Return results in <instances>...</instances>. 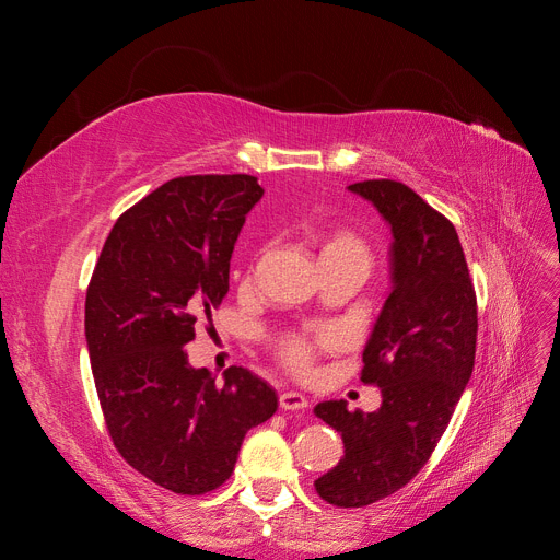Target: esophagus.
<instances>
[{"label":"esophagus","mask_w":560,"mask_h":560,"mask_svg":"<svg viewBox=\"0 0 560 560\" xmlns=\"http://www.w3.org/2000/svg\"><path fill=\"white\" fill-rule=\"evenodd\" d=\"M280 406L284 411H301L308 406V397L301 393H294V389H287V393L280 395Z\"/></svg>","instance_id":"obj_1"}]
</instances>
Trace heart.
<instances>
[{"mask_svg":"<svg viewBox=\"0 0 560 560\" xmlns=\"http://www.w3.org/2000/svg\"><path fill=\"white\" fill-rule=\"evenodd\" d=\"M334 252H360L366 257V247L358 238V235L350 231H336L331 233L325 247H322V254H334ZM336 341L334 331H319L315 336L311 334H290L284 336L278 343V354L284 362L287 369H292L294 374H308L315 362V354L319 348L331 346Z\"/></svg>","mask_w":560,"mask_h":560,"instance_id":"heart-1","label":"heart"}]
</instances>
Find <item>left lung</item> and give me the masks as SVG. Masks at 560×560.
Here are the masks:
<instances>
[{"label": "left lung", "instance_id": "8db88e82", "mask_svg": "<svg viewBox=\"0 0 560 560\" xmlns=\"http://www.w3.org/2000/svg\"><path fill=\"white\" fill-rule=\"evenodd\" d=\"M366 198L393 233L389 280L362 352V383L378 385V411L319 401L315 416L343 439L346 455L315 481L322 500L366 506L397 493L425 467L460 401L477 352V294L455 226L409 186L366 179Z\"/></svg>", "mask_w": 560, "mask_h": 560}]
</instances>
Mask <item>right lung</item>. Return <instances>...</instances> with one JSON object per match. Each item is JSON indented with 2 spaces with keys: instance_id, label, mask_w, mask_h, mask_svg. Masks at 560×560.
<instances>
[{
  "instance_id": "1",
  "label": "right lung",
  "mask_w": 560,
  "mask_h": 560,
  "mask_svg": "<svg viewBox=\"0 0 560 560\" xmlns=\"http://www.w3.org/2000/svg\"><path fill=\"white\" fill-rule=\"evenodd\" d=\"M264 189L252 175H189L126 210L86 292V343L116 451L179 495L222 486L247 430L278 409L249 369L224 383L194 369L186 343L229 292L233 245Z\"/></svg>"
}]
</instances>
